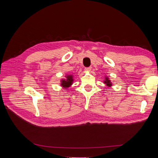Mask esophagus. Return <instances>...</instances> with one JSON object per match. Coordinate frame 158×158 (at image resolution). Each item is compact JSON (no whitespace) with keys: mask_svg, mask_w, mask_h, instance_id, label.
<instances>
[{"mask_svg":"<svg viewBox=\"0 0 158 158\" xmlns=\"http://www.w3.org/2000/svg\"><path fill=\"white\" fill-rule=\"evenodd\" d=\"M92 68L91 67H86V68H85V70L86 72H89L90 70H91Z\"/></svg>","mask_w":158,"mask_h":158,"instance_id":"34e87169","label":"esophagus"}]
</instances>
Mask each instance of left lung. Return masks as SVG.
<instances>
[{
	"label": "left lung",
	"mask_w": 158,
	"mask_h": 158,
	"mask_svg": "<svg viewBox=\"0 0 158 158\" xmlns=\"http://www.w3.org/2000/svg\"><path fill=\"white\" fill-rule=\"evenodd\" d=\"M104 83H105V84L109 87L112 85V83H111V82H110V80H109V79L107 77H105V81H104Z\"/></svg>",
	"instance_id": "8db88e82"
}]
</instances>
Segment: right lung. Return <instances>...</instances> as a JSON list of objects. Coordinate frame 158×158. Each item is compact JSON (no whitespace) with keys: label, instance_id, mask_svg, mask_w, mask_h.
Returning a JSON list of instances; mask_svg holds the SVG:
<instances>
[{"label":"right lung","instance_id":"right-lung-1","mask_svg":"<svg viewBox=\"0 0 158 158\" xmlns=\"http://www.w3.org/2000/svg\"><path fill=\"white\" fill-rule=\"evenodd\" d=\"M65 79L61 80V86L64 88H67L73 84V76L72 75H69L66 76Z\"/></svg>","mask_w":158,"mask_h":158}]
</instances>
